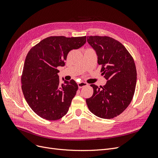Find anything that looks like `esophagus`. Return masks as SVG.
Instances as JSON below:
<instances>
[{
    "label": "esophagus",
    "instance_id": "esophagus-1",
    "mask_svg": "<svg viewBox=\"0 0 158 158\" xmlns=\"http://www.w3.org/2000/svg\"><path fill=\"white\" fill-rule=\"evenodd\" d=\"M87 85L88 84L87 83H85V82H84V81H81V82H80V83L78 84V85L79 88H82L83 87L87 86Z\"/></svg>",
    "mask_w": 158,
    "mask_h": 158
}]
</instances>
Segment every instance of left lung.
<instances>
[{"instance_id": "obj_1", "label": "left lung", "mask_w": 158, "mask_h": 158, "mask_svg": "<svg viewBox=\"0 0 158 158\" xmlns=\"http://www.w3.org/2000/svg\"><path fill=\"white\" fill-rule=\"evenodd\" d=\"M87 42L96 51L98 64L107 81L103 87L91 84L93 96L86 99L93 114L113 118L129 106L134 94L137 73L132 56L123 44L109 36H90Z\"/></svg>"}]
</instances>
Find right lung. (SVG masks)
I'll list each match as a JSON object with an SVG mask.
<instances>
[{
  "instance_id": "right-lung-1",
  "label": "right lung",
  "mask_w": 158,
  "mask_h": 158,
  "mask_svg": "<svg viewBox=\"0 0 158 158\" xmlns=\"http://www.w3.org/2000/svg\"><path fill=\"white\" fill-rule=\"evenodd\" d=\"M86 36H49L33 47L26 56L22 90L29 106L40 117L57 120L68 112L78 89L74 80L60 83L57 67L65 65L67 54L81 48Z\"/></svg>"
}]
</instances>
